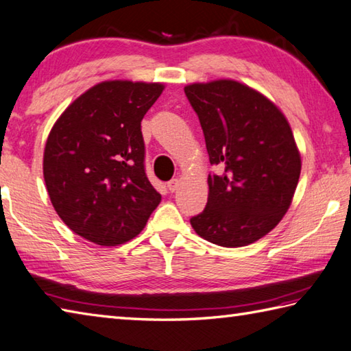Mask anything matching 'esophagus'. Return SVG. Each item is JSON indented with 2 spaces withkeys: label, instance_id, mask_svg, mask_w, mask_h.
<instances>
[{
  "label": "esophagus",
  "instance_id": "1",
  "mask_svg": "<svg viewBox=\"0 0 351 351\" xmlns=\"http://www.w3.org/2000/svg\"><path fill=\"white\" fill-rule=\"evenodd\" d=\"M178 184H180V180H178V178H173V180H169L167 183V186L171 193H176V191L178 189Z\"/></svg>",
  "mask_w": 351,
  "mask_h": 351
}]
</instances>
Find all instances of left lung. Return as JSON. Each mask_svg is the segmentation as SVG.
<instances>
[{
	"label": "left lung",
	"mask_w": 351,
	"mask_h": 351,
	"mask_svg": "<svg viewBox=\"0 0 351 351\" xmlns=\"http://www.w3.org/2000/svg\"><path fill=\"white\" fill-rule=\"evenodd\" d=\"M200 119L210 165L208 203L191 218L197 235L241 247L267 235L292 204L301 154L287 117L260 91L234 79L184 87Z\"/></svg>",
	"instance_id": "8db88e82"
}]
</instances>
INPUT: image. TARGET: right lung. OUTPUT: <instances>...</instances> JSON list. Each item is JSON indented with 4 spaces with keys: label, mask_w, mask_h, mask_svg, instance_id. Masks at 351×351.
<instances>
[{
    "label": "right lung",
    "mask_w": 351,
    "mask_h": 351,
    "mask_svg": "<svg viewBox=\"0 0 351 351\" xmlns=\"http://www.w3.org/2000/svg\"><path fill=\"white\" fill-rule=\"evenodd\" d=\"M162 82L113 79L76 97L53 125L43 173L59 218L99 246L142 232L162 195L145 174L141 122Z\"/></svg>",
    "instance_id": "1"
}]
</instances>
